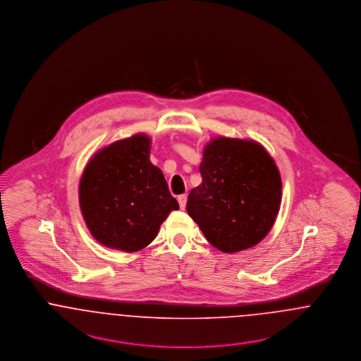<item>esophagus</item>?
<instances>
[{"label":"esophagus","instance_id":"34e87169","mask_svg":"<svg viewBox=\"0 0 361 361\" xmlns=\"http://www.w3.org/2000/svg\"><path fill=\"white\" fill-rule=\"evenodd\" d=\"M177 200H178V204H180V207L184 209V208H185V204H187V195H180V196L177 197Z\"/></svg>","mask_w":361,"mask_h":361}]
</instances>
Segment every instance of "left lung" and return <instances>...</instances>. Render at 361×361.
<instances>
[{"mask_svg":"<svg viewBox=\"0 0 361 361\" xmlns=\"http://www.w3.org/2000/svg\"><path fill=\"white\" fill-rule=\"evenodd\" d=\"M202 184L192 189L189 216L224 253L249 249L275 224L281 178L275 161L255 140L215 137L203 152Z\"/></svg>","mask_w":361,"mask_h":361,"instance_id":"obj_1","label":"left lung"}]
</instances>
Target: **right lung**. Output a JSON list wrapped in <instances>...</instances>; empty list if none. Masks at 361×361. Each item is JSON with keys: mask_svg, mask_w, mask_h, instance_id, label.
<instances>
[{"mask_svg": "<svg viewBox=\"0 0 361 361\" xmlns=\"http://www.w3.org/2000/svg\"><path fill=\"white\" fill-rule=\"evenodd\" d=\"M150 145L145 134L116 140L86 165L80 207L90 234L104 246L137 252L178 209L161 169L150 162Z\"/></svg>", "mask_w": 361, "mask_h": 361, "instance_id": "add662e5", "label": "right lung"}]
</instances>
